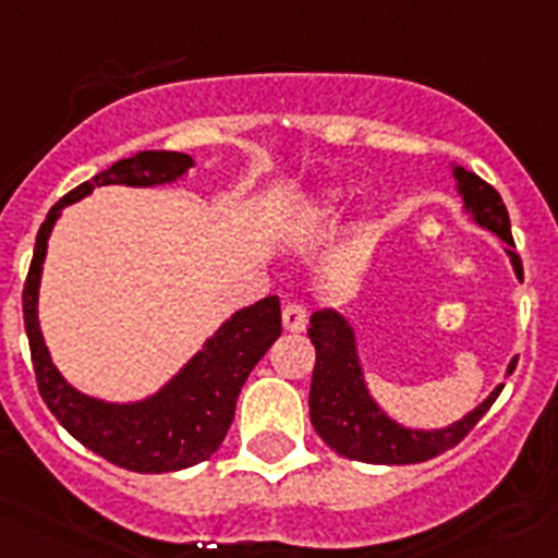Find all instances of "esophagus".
I'll use <instances>...</instances> for the list:
<instances>
[{
	"instance_id": "34e87169",
	"label": "esophagus",
	"mask_w": 558,
	"mask_h": 558,
	"mask_svg": "<svg viewBox=\"0 0 558 558\" xmlns=\"http://www.w3.org/2000/svg\"><path fill=\"white\" fill-rule=\"evenodd\" d=\"M282 323L288 331H304L306 328V310L301 304H284Z\"/></svg>"
}]
</instances>
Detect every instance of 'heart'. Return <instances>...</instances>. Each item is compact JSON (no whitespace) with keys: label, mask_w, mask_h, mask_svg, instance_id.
<instances>
[{"label":"heart","mask_w":558,"mask_h":558,"mask_svg":"<svg viewBox=\"0 0 558 558\" xmlns=\"http://www.w3.org/2000/svg\"><path fill=\"white\" fill-rule=\"evenodd\" d=\"M337 199H339V194H328L326 196V208H331V205L337 203Z\"/></svg>","instance_id":"heart-1"}]
</instances>
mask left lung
I'll list each match as a JSON object with an SVG mask.
<instances>
[{"label":"left lung","mask_w":558,"mask_h":558,"mask_svg":"<svg viewBox=\"0 0 558 558\" xmlns=\"http://www.w3.org/2000/svg\"><path fill=\"white\" fill-rule=\"evenodd\" d=\"M458 189L465 199V210L476 219V225L496 232L512 257L514 274L523 276L521 257L512 252V230H509V214L501 194L480 174L469 172L463 167H454ZM310 339L315 344V369H312L310 389V418L323 441L339 452L342 458L362 460V463L380 465H408L424 463V460L444 454L447 449L458 447L465 435L474 429L487 413V408L496 402L504 386H498L480 408L463 416L460 422L449 424L444 429H408L402 424L391 422L384 411L373 402L367 386L362 378V364L355 355L353 331L342 315L331 310H320L310 320ZM518 359L509 362L507 373H512Z\"/></svg>","instance_id":"8db88e82"}]
</instances>
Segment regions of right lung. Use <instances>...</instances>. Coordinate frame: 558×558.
Masks as SVG:
<instances>
[{
	"mask_svg": "<svg viewBox=\"0 0 558 558\" xmlns=\"http://www.w3.org/2000/svg\"><path fill=\"white\" fill-rule=\"evenodd\" d=\"M183 153L145 150L111 163L87 183L68 191L37 230L35 254L24 282V328L29 337L37 391L68 433L120 469L136 474H163L208 460L225 441L235 416V402L254 364L282 333V306L276 295L235 312L205 348L169 380L156 397L134 405H111L78 395L65 384L46 350L37 326V284L46 259L51 227L65 205L76 203L98 185H158L180 178L191 167Z\"/></svg>",
	"mask_w": 558,
	"mask_h": 558,
	"instance_id": "1",
	"label": "right lung"
}]
</instances>
